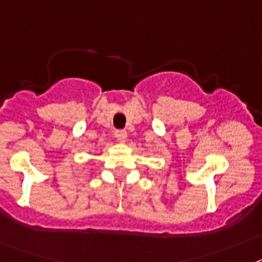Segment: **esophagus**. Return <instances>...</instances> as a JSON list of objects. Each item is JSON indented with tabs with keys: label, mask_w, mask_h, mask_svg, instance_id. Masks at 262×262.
I'll return each mask as SVG.
<instances>
[{
	"label": "esophagus",
	"mask_w": 262,
	"mask_h": 262,
	"mask_svg": "<svg viewBox=\"0 0 262 262\" xmlns=\"http://www.w3.org/2000/svg\"><path fill=\"white\" fill-rule=\"evenodd\" d=\"M126 130H116L114 132V137L117 138V141H120V142H124L125 140H126Z\"/></svg>",
	"instance_id": "obj_1"
}]
</instances>
